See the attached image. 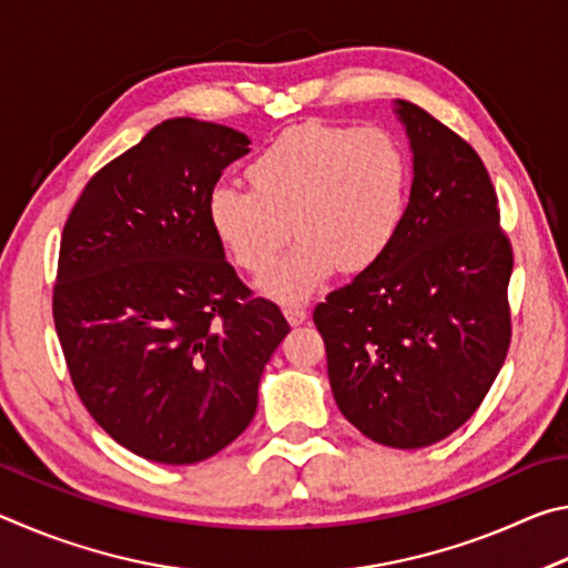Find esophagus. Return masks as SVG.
Here are the masks:
<instances>
[{
    "mask_svg": "<svg viewBox=\"0 0 568 568\" xmlns=\"http://www.w3.org/2000/svg\"><path fill=\"white\" fill-rule=\"evenodd\" d=\"M283 313H285V318L291 325H303L307 321V311L303 305H285Z\"/></svg>",
    "mask_w": 568,
    "mask_h": 568,
    "instance_id": "1",
    "label": "esophagus"
}]
</instances>
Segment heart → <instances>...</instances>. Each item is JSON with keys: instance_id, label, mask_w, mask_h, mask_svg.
I'll list each match as a JSON object with an SVG mask.
<instances>
[{"instance_id": "heart-1", "label": "heart", "mask_w": 568, "mask_h": 568, "mask_svg": "<svg viewBox=\"0 0 568 568\" xmlns=\"http://www.w3.org/2000/svg\"><path fill=\"white\" fill-rule=\"evenodd\" d=\"M245 178L250 190L210 192L207 225L250 275L264 273L291 232L298 237L257 283L283 303L305 301L335 267L361 273L376 265L408 213L410 158L386 128L301 124L257 152Z\"/></svg>"}]
</instances>
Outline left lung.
Here are the masks:
<instances>
[{
	"mask_svg": "<svg viewBox=\"0 0 568 568\" xmlns=\"http://www.w3.org/2000/svg\"><path fill=\"white\" fill-rule=\"evenodd\" d=\"M396 112L413 150L406 220L313 323L343 416L376 444L423 448L464 426L501 371L514 250L478 152L418 104Z\"/></svg>",
	"mask_w": 568,
	"mask_h": 568,
	"instance_id": "1",
	"label": "left lung"
}]
</instances>
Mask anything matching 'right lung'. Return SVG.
Wrapping results in <instances>:
<instances>
[{"label": "right lung", "instance_id": "1", "mask_svg": "<svg viewBox=\"0 0 568 568\" xmlns=\"http://www.w3.org/2000/svg\"><path fill=\"white\" fill-rule=\"evenodd\" d=\"M247 145L225 124L165 120L94 172L62 230L52 315L74 390L120 446L155 464L233 444L291 331L207 225V195Z\"/></svg>", "mask_w": 568, "mask_h": 568}]
</instances>
